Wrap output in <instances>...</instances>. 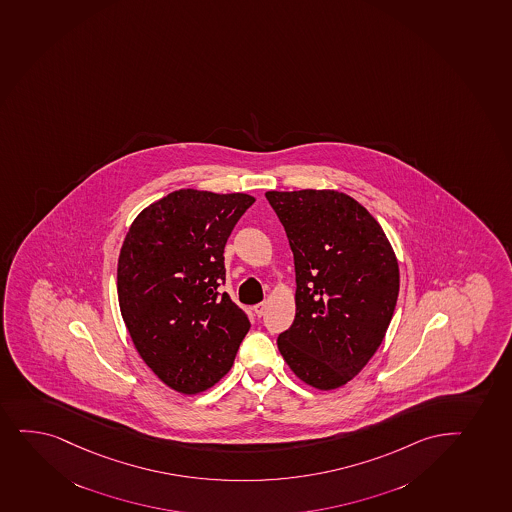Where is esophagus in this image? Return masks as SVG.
Listing matches in <instances>:
<instances>
[{
	"instance_id": "34e87169",
	"label": "esophagus",
	"mask_w": 512,
	"mask_h": 512,
	"mask_svg": "<svg viewBox=\"0 0 512 512\" xmlns=\"http://www.w3.org/2000/svg\"><path fill=\"white\" fill-rule=\"evenodd\" d=\"M265 310H267V305L265 303H259V305L253 306V311H255V315L264 316Z\"/></svg>"
}]
</instances>
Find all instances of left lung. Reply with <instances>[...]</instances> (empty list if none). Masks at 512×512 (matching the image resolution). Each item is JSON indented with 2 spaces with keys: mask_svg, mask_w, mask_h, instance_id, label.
<instances>
[{
  "mask_svg": "<svg viewBox=\"0 0 512 512\" xmlns=\"http://www.w3.org/2000/svg\"><path fill=\"white\" fill-rule=\"evenodd\" d=\"M296 270V316L277 347L316 390L361 373L385 339L400 291L397 255L366 207L339 190L265 192Z\"/></svg>",
  "mask_w": 512,
  "mask_h": 512,
  "instance_id": "1",
  "label": "left lung"
}]
</instances>
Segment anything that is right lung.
<instances>
[{
    "label": "right lung",
    "instance_id": "obj_1",
    "mask_svg": "<svg viewBox=\"0 0 512 512\" xmlns=\"http://www.w3.org/2000/svg\"><path fill=\"white\" fill-rule=\"evenodd\" d=\"M253 202L240 192L175 190L144 207L122 243V320L141 359L178 393L216 385L250 328L218 288L226 279L224 245Z\"/></svg>",
    "mask_w": 512,
    "mask_h": 512
}]
</instances>
